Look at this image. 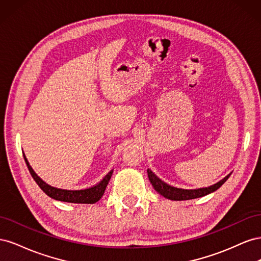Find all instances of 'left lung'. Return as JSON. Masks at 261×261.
Segmentation results:
<instances>
[{"mask_svg":"<svg viewBox=\"0 0 261 261\" xmlns=\"http://www.w3.org/2000/svg\"><path fill=\"white\" fill-rule=\"evenodd\" d=\"M147 173H148L150 183L152 184L155 191L170 200H189V199H195V198H199V197L206 196L210 193L216 192L218 188H220L225 183V180L231 175L230 173V174L226 175L223 179H221L215 185H211L209 187H202V188H197V189H184V188H179V187L167 184L165 181L161 180L159 177H158L151 170L148 169Z\"/></svg>","mask_w":261,"mask_h":261,"instance_id":"left-lung-1","label":"left lung"}]
</instances>
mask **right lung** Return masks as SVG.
Returning a JSON list of instances; mask_svg holds the SVG:
<instances>
[{
    "mask_svg": "<svg viewBox=\"0 0 261 261\" xmlns=\"http://www.w3.org/2000/svg\"><path fill=\"white\" fill-rule=\"evenodd\" d=\"M23 159L26 161V164L31 176L34 177L39 187H40L49 197H51V198L55 200H60V201H65V202L94 203L99 201L101 199V197L103 196L106 188L109 184V180L111 178L112 173H113V171H110L99 184L94 185L92 187L86 188V189H80V191H69V189H62V188L53 187L49 184H46L44 180H42L36 174V172L33 170V168L30 167V164L25 154H23Z\"/></svg>",
    "mask_w": 261,
    "mask_h": 261,
    "instance_id": "right-lung-1",
    "label": "right lung"
}]
</instances>
